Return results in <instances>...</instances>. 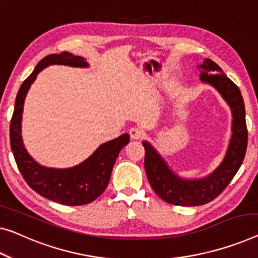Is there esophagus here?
I'll return each mask as SVG.
<instances>
[{
    "label": "esophagus",
    "mask_w": 258,
    "mask_h": 258,
    "mask_svg": "<svg viewBox=\"0 0 258 258\" xmlns=\"http://www.w3.org/2000/svg\"><path fill=\"white\" fill-rule=\"evenodd\" d=\"M130 136L133 140H140L145 137V132L141 128L138 127H132L130 130Z\"/></svg>",
    "instance_id": "34e87169"
}]
</instances>
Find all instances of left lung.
Instances as JSON below:
<instances>
[{
    "label": "left lung",
    "instance_id": "8db88e82",
    "mask_svg": "<svg viewBox=\"0 0 258 258\" xmlns=\"http://www.w3.org/2000/svg\"><path fill=\"white\" fill-rule=\"evenodd\" d=\"M197 69L199 80L217 90L232 112V134L221 162L203 177L186 178L169 166L164 157L147 140L145 147V170L153 190L162 201L172 205L201 206L212 202L230 183L243 162L248 144L245 109L241 91L214 61L204 59Z\"/></svg>",
    "mask_w": 258,
    "mask_h": 258
}]
</instances>
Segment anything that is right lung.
Here are the masks:
<instances>
[{"label": "right lung", "instance_id": "obj_1", "mask_svg": "<svg viewBox=\"0 0 258 258\" xmlns=\"http://www.w3.org/2000/svg\"><path fill=\"white\" fill-rule=\"evenodd\" d=\"M52 64L88 68L89 63L82 56L69 52L49 54L40 60L28 79L19 88L15 110L10 122V146L15 161L25 182L37 194L49 201L68 206L86 205L94 202L106 189L111 172L119 153L130 142V134L99 145L94 153L76 166L69 168L45 167L38 163L25 148L22 137V120L25 97L37 75Z\"/></svg>", "mask_w": 258, "mask_h": 258}]
</instances>
